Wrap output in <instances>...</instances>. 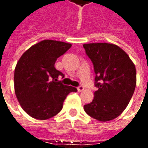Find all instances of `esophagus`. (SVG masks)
I'll return each instance as SVG.
<instances>
[{"mask_svg":"<svg viewBox=\"0 0 148 148\" xmlns=\"http://www.w3.org/2000/svg\"><path fill=\"white\" fill-rule=\"evenodd\" d=\"M77 90L78 92H82V91H83L84 90V87L83 86H78L77 88Z\"/></svg>","mask_w":148,"mask_h":148,"instance_id":"34e87169","label":"esophagus"}]
</instances>
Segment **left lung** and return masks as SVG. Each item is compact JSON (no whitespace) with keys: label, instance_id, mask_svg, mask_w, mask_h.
<instances>
[{"label":"left lung","instance_id":"1","mask_svg":"<svg viewBox=\"0 0 148 148\" xmlns=\"http://www.w3.org/2000/svg\"><path fill=\"white\" fill-rule=\"evenodd\" d=\"M86 53L93 64L95 86L93 100L84 106L91 117L106 122L124 112L136 86V70L124 50L112 43L83 44Z\"/></svg>","mask_w":148,"mask_h":148}]
</instances>
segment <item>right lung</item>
I'll use <instances>...</instances> for the list:
<instances>
[{
    "mask_svg": "<svg viewBox=\"0 0 148 148\" xmlns=\"http://www.w3.org/2000/svg\"><path fill=\"white\" fill-rule=\"evenodd\" d=\"M68 42L44 39L27 49L14 71L15 93L20 105L32 117L47 120L62 109L68 94L77 89L58 82L63 74L55 67V61L71 48Z\"/></svg>",
    "mask_w": 148,
    "mask_h": 148,
    "instance_id": "right-lung-1",
    "label": "right lung"
}]
</instances>
